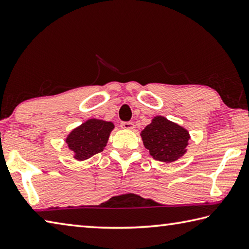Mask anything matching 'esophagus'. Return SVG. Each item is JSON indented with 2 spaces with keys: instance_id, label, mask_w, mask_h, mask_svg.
I'll return each mask as SVG.
<instances>
[{
  "instance_id": "34e87169",
  "label": "esophagus",
  "mask_w": 249,
  "mask_h": 249,
  "mask_svg": "<svg viewBox=\"0 0 249 249\" xmlns=\"http://www.w3.org/2000/svg\"><path fill=\"white\" fill-rule=\"evenodd\" d=\"M120 127L124 130H132L134 128V125L131 121H124V122H121Z\"/></svg>"
}]
</instances>
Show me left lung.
I'll list each match as a JSON object with an SVG mask.
<instances>
[{
  "label": "left lung",
  "instance_id": "8db88e82",
  "mask_svg": "<svg viewBox=\"0 0 249 249\" xmlns=\"http://www.w3.org/2000/svg\"><path fill=\"white\" fill-rule=\"evenodd\" d=\"M145 149L156 160L175 162L187 152L190 139L188 130L163 116H156L141 131Z\"/></svg>",
  "mask_w": 249,
  "mask_h": 249
}]
</instances>
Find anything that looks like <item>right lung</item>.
<instances>
[{
	"label": "right lung",
	"instance_id": "right-lung-1",
	"mask_svg": "<svg viewBox=\"0 0 249 249\" xmlns=\"http://www.w3.org/2000/svg\"><path fill=\"white\" fill-rule=\"evenodd\" d=\"M113 128L115 124L111 121L93 118L73 129L65 138V142L76 160H89L104 151Z\"/></svg>",
	"mask_w": 249,
	"mask_h": 249
}]
</instances>
